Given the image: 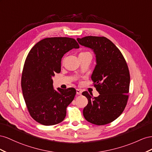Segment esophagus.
I'll use <instances>...</instances> for the list:
<instances>
[{"label": "esophagus", "mask_w": 152, "mask_h": 152, "mask_svg": "<svg viewBox=\"0 0 152 152\" xmlns=\"http://www.w3.org/2000/svg\"><path fill=\"white\" fill-rule=\"evenodd\" d=\"M81 90H80V89H76V94L77 95H81Z\"/></svg>", "instance_id": "esophagus-1"}]
</instances>
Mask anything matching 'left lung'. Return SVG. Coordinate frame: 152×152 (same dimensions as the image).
<instances>
[{
	"label": "left lung",
	"mask_w": 152,
	"mask_h": 152,
	"mask_svg": "<svg viewBox=\"0 0 152 152\" xmlns=\"http://www.w3.org/2000/svg\"><path fill=\"white\" fill-rule=\"evenodd\" d=\"M77 41L95 54L97 64L91 78L100 94L95 97L86 91L82 93L88 101L83 116L95 125L110 124L122 113L127 103L130 73L127 62L120 50L105 37L86 36Z\"/></svg>",
	"instance_id": "8db88e82"
}]
</instances>
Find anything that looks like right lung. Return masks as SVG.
Wrapping results in <instances>:
<instances>
[{"label": "right lung", "instance_id": "1", "mask_svg": "<svg viewBox=\"0 0 152 152\" xmlns=\"http://www.w3.org/2000/svg\"><path fill=\"white\" fill-rule=\"evenodd\" d=\"M78 43L70 37H55L42 39L30 50L25 59L21 86L30 115L44 125L60 123L66 108L75 97L74 88L53 89L52 76L61 71L64 55Z\"/></svg>", "mask_w": 152, "mask_h": 152}]
</instances>
